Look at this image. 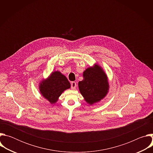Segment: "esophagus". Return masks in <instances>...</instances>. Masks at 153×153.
I'll use <instances>...</instances> for the list:
<instances>
[{
  "label": "esophagus",
  "instance_id": "obj_1",
  "mask_svg": "<svg viewBox=\"0 0 153 153\" xmlns=\"http://www.w3.org/2000/svg\"><path fill=\"white\" fill-rule=\"evenodd\" d=\"M71 86L72 90H74L76 87V83L75 82H72L71 83Z\"/></svg>",
  "mask_w": 153,
  "mask_h": 153
}]
</instances>
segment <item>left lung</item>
Wrapping results in <instances>:
<instances>
[{"label": "left lung", "mask_w": 153, "mask_h": 153, "mask_svg": "<svg viewBox=\"0 0 153 153\" xmlns=\"http://www.w3.org/2000/svg\"><path fill=\"white\" fill-rule=\"evenodd\" d=\"M83 79L79 82L80 93L84 100L93 105L103 99L108 94L110 85L106 74L97 64L86 69L83 73Z\"/></svg>", "instance_id": "obj_1"}]
</instances>
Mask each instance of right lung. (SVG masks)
<instances>
[{"instance_id":"right-lung-1","label":"right lung","mask_w":153,"mask_h":153,"mask_svg":"<svg viewBox=\"0 0 153 153\" xmlns=\"http://www.w3.org/2000/svg\"><path fill=\"white\" fill-rule=\"evenodd\" d=\"M39 86L42 96L51 104H54L65 90L70 88L71 85L63 74L55 71L48 78L40 82Z\"/></svg>"}]
</instances>
